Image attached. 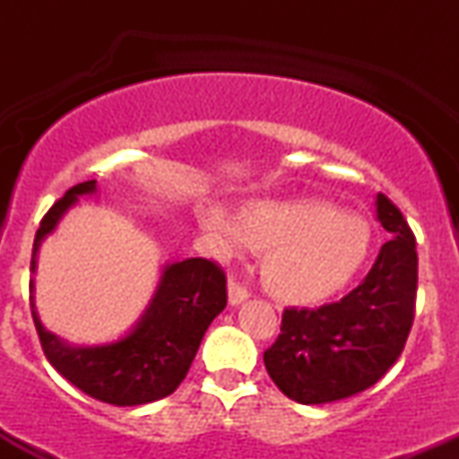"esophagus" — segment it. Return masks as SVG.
Wrapping results in <instances>:
<instances>
[{
	"mask_svg": "<svg viewBox=\"0 0 459 459\" xmlns=\"http://www.w3.org/2000/svg\"><path fill=\"white\" fill-rule=\"evenodd\" d=\"M247 296H250V293H247V289L241 287L235 278H230L229 281V302L233 304V307H239L241 302H246Z\"/></svg>",
	"mask_w": 459,
	"mask_h": 459,
	"instance_id": "34e87169",
	"label": "esophagus"
}]
</instances>
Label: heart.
Here are the masks:
<instances>
[{"label":"heart","instance_id":"b5f03b06","mask_svg":"<svg viewBox=\"0 0 459 459\" xmlns=\"http://www.w3.org/2000/svg\"><path fill=\"white\" fill-rule=\"evenodd\" d=\"M200 229L220 255L265 252L263 278L273 296L315 304L345 289L365 265L371 229L324 200H252L233 218L220 207L198 209Z\"/></svg>","mask_w":459,"mask_h":459}]
</instances>
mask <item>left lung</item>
Instances as JSON below:
<instances>
[{
	"label": "left lung",
	"instance_id": "left-lung-1",
	"mask_svg": "<svg viewBox=\"0 0 459 459\" xmlns=\"http://www.w3.org/2000/svg\"><path fill=\"white\" fill-rule=\"evenodd\" d=\"M376 213L393 239L365 281L339 302L284 310L281 334L263 354L273 384L293 402L330 403L367 391L402 356L414 321L416 241L384 194Z\"/></svg>",
	"mask_w": 459,
	"mask_h": 459
}]
</instances>
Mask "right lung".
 <instances>
[{
  "mask_svg": "<svg viewBox=\"0 0 459 459\" xmlns=\"http://www.w3.org/2000/svg\"><path fill=\"white\" fill-rule=\"evenodd\" d=\"M94 192L97 181L79 183L47 212L31 247V273L45 237L54 233L79 196ZM30 291L34 293V281ZM30 307L47 360L62 377L99 402L142 405L168 397L186 380L204 332L226 307V276L218 263L207 259L168 263L134 328L103 345H68L45 328L34 296Z\"/></svg>",
  "mask_w": 459,
  "mask_h": 459,
  "instance_id": "right-lung-1",
  "label": "right lung"
}]
</instances>
